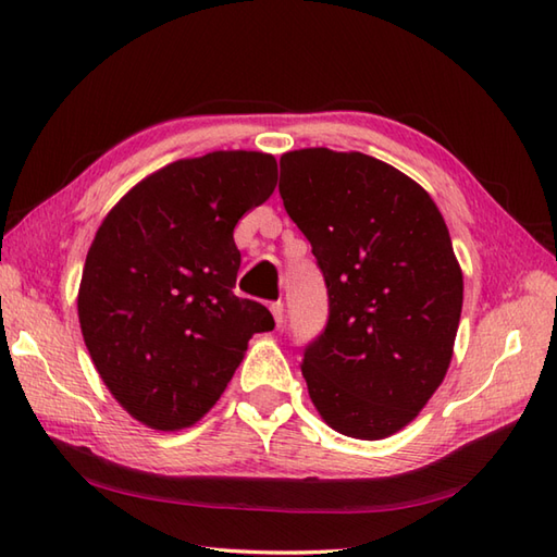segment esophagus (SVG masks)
<instances>
[{
	"label": "esophagus",
	"instance_id": "34e87169",
	"mask_svg": "<svg viewBox=\"0 0 557 557\" xmlns=\"http://www.w3.org/2000/svg\"><path fill=\"white\" fill-rule=\"evenodd\" d=\"M270 313H273V318H275V325L280 327V325H282V320H284V304H282V301L270 304Z\"/></svg>",
	"mask_w": 557,
	"mask_h": 557
}]
</instances>
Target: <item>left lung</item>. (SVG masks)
Masks as SVG:
<instances>
[{"label":"left lung","mask_w":557,"mask_h":557,"mask_svg":"<svg viewBox=\"0 0 557 557\" xmlns=\"http://www.w3.org/2000/svg\"><path fill=\"white\" fill-rule=\"evenodd\" d=\"M280 197L313 247L330 318L301 372L334 432L377 442L444 382L462 310L448 227L416 180L360 151L280 159Z\"/></svg>","instance_id":"left-lung-1"}]
</instances>
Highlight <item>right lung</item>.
Segmentation results:
<instances>
[{"mask_svg": "<svg viewBox=\"0 0 557 557\" xmlns=\"http://www.w3.org/2000/svg\"><path fill=\"white\" fill-rule=\"evenodd\" d=\"M263 151L180 159L113 206L87 251L77 318L113 398L151 430L199 422L270 310L232 292L239 218L275 189Z\"/></svg>", "mask_w": 557, "mask_h": 557, "instance_id": "1", "label": "right lung"}]
</instances>
